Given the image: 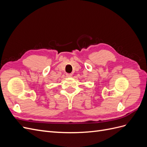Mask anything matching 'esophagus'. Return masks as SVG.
<instances>
[{
	"instance_id": "34e87169",
	"label": "esophagus",
	"mask_w": 147,
	"mask_h": 147,
	"mask_svg": "<svg viewBox=\"0 0 147 147\" xmlns=\"http://www.w3.org/2000/svg\"><path fill=\"white\" fill-rule=\"evenodd\" d=\"M66 76L67 77H72V74H66Z\"/></svg>"
}]
</instances>
